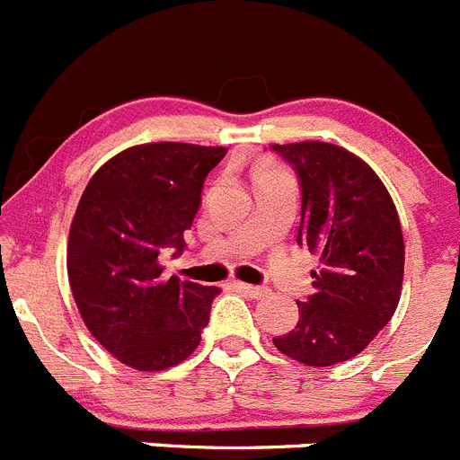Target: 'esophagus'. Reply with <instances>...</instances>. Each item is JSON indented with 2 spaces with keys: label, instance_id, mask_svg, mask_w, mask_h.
Wrapping results in <instances>:
<instances>
[{
  "label": "esophagus",
  "instance_id": "obj_1",
  "mask_svg": "<svg viewBox=\"0 0 460 460\" xmlns=\"http://www.w3.org/2000/svg\"><path fill=\"white\" fill-rule=\"evenodd\" d=\"M237 288L242 292H246L249 296H253V299H262V296H267L271 292L267 286H249V283H237Z\"/></svg>",
  "mask_w": 460,
  "mask_h": 460
}]
</instances>
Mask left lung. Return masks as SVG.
I'll list each match as a JSON object with an SVG mask.
<instances>
[{"mask_svg": "<svg viewBox=\"0 0 460 460\" xmlns=\"http://www.w3.org/2000/svg\"><path fill=\"white\" fill-rule=\"evenodd\" d=\"M296 174L302 223L296 243L320 255L299 323L276 336L283 355L332 367L359 355L392 320L403 286L405 246L396 207L377 174L327 142L271 145Z\"/></svg>", "mask_w": 460, "mask_h": 460, "instance_id": "left-lung-1", "label": "left lung"}]
</instances>
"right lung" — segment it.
Segmentation results:
<instances>
[{
  "label": "right lung",
  "instance_id": "right-lung-1",
  "mask_svg": "<svg viewBox=\"0 0 460 460\" xmlns=\"http://www.w3.org/2000/svg\"><path fill=\"white\" fill-rule=\"evenodd\" d=\"M223 147L140 145L110 158L80 198L68 280L84 324L136 371H164L198 348L218 288L164 279L158 255L184 251L207 174Z\"/></svg>",
  "mask_w": 460,
  "mask_h": 460
}]
</instances>
